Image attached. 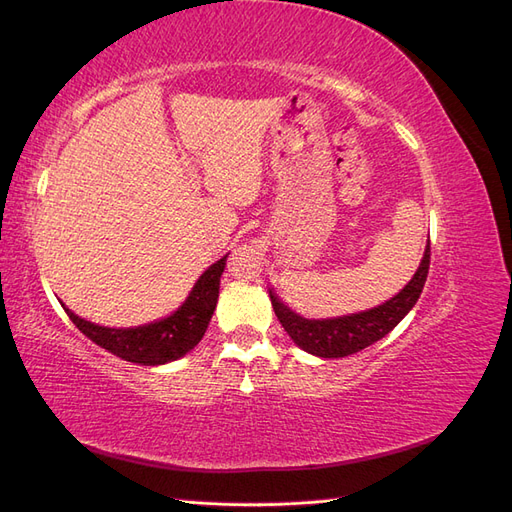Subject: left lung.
Instances as JSON below:
<instances>
[{
  "label": "left lung",
  "mask_w": 512,
  "mask_h": 512,
  "mask_svg": "<svg viewBox=\"0 0 512 512\" xmlns=\"http://www.w3.org/2000/svg\"><path fill=\"white\" fill-rule=\"evenodd\" d=\"M429 239L421 265H418L412 280L399 290L393 299L386 303L371 307L367 312L327 318V320H307L299 314H294L288 305H284L273 290H269L271 305L275 309L277 320L290 335V339L299 348L309 354L322 356V359H342V356L361 352L363 348L376 344L378 339L389 335L404 316L416 305L421 297L427 271H429Z\"/></svg>",
  "instance_id": "obj_1"
}]
</instances>
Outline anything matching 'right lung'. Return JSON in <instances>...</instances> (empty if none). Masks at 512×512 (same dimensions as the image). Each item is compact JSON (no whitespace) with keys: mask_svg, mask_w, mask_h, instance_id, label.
Masks as SVG:
<instances>
[{"mask_svg":"<svg viewBox=\"0 0 512 512\" xmlns=\"http://www.w3.org/2000/svg\"><path fill=\"white\" fill-rule=\"evenodd\" d=\"M226 267V256L220 258L198 277L190 297L175 314L158 322L143 324L136 329H108L98 327L72 314L64 305L66 314L85 337L100 348L113 352L123 361L138 365H164L177 361L179 356L188 354L200 339H203L209 320L213 316L215 303L220 297V277Z\"/></svg>","mask_w":512,"mask_h":512,"instance_id":"right-lung-1","label":"right lung"}]
</instances>
